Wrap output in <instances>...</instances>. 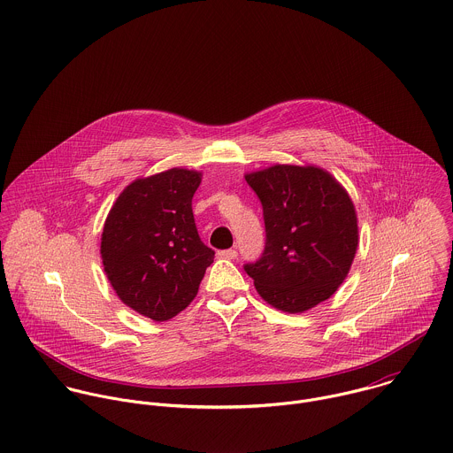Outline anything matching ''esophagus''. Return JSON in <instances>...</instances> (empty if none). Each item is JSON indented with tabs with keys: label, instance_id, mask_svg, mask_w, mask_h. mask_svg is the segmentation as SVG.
Segmentation results:
<instances>
[{
	"label": "esophagus",
	"instance_id": "1",
	"mask_svg": "<svg viewBox=\"0 0 453 453\" xmlns=\"http://www.w3.org/2000/svg\"><path fill=\"white\" fill-rule=\"evenodd\" d=\"M218 257L225 258V260H235L237 258V251L235 250H223V251H218Z\"/></svg>",
	"mask_w": 453,
	"mask_h": 453
}]
</instances>
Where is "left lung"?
I'll return each mask as SVG.
<instances>
[{
	"mask_svg": "<svg viewBox=\"0 0 453 453\" xmlns=\"http://www.w3.org/2000/svg\"><path fill=\"white\" fill-rule=\"evenodd\" d=\"M265 223V248L244 264L271 305L302 312L344 281L358 246L355 207L344 188L316 166L274 165L248 173Z\"/></svg>",
	"mask_w": 453,
	"mask_h": 453,
	"instance_id": "obj_1",
	"label": "left lung"
}]
</instances>
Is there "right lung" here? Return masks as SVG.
Segmentation results:
<instances>
[{
	"instance_id": "1",
	"label": "right lung",
	"mask_w": 453,
	"mask_h": 453,
	"mask_svg": "<svg viewBox=\"0 0 453 453\" xmlns=\"http://www.w3.org/2000/svg\"><path fill=\"white\" fill-rule=\"evenodd\" d=\"M200 173L170 168L118 196L102 234V260L118 297L154 321L196 297L214 251L198 235L191 198Z\"/></svg>"
}]
</instances>
